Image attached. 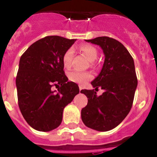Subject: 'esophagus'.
<instances>
[{
    "mask_svg": "<svg viewBox=\"0 0 157 157\" xmlns=\"http://www.w3.org/2000/svg\"><path fill=\"white\" fill-rule=\"evenodd\" d=\"M82 90H83L82 86H79V91H80V92H81V91Z\"/></svg>",
    "mask_w": 157,
    "mask_h": 157,
    "instance_id": "obj_1",
    "label": "esophagus"
}]
</instances>
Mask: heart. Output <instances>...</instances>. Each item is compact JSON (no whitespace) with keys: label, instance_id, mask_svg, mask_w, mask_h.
I'll list each match as a JSON object with an SVG mask.
<instances>
[{"label":"heart","instance_id":"b5f03b06","mask_svg":"<svg viewBox=\"0 0 157 157\" xmlns=\"http://www.w3.org/2000/svg\"><path fill=\"white\" fill-rule=\"evenodd\" d=\"M81 50L85 54L90 61H94L98 57V50L93 45H82L81 47ZM73 56H74V49L72 48H68L63 54V63L66 68H69L71 66ZM67 77L71 82L78 83L79 85H84L87 82L92 79L93 75L88 71H80L78 70H73L69 72Z\"/></svg>","mask_w":157,"mask_h":157}]
</instances>
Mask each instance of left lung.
Returning a JSON list of instances; mask_svg holds the SVG:
<instances>
[{"label":"left lung","mask_w":157,"mask_h":157,"mask_svg":"<svg viewBox=\"0 0 157 157\" xmlns=\"http://www.w3.org/2000/svg\"><path fill=\"white\" fill-rule=\"evenodd\" d=\"M98 45L105 54L100 74L91 82L95 90H82L88 98L81 111L82 120L89 128L108 131L117 127L130 112L138 86L134 59L125 46L109 37L86 40ZM104 90L101 95L95 91Z\"/></svg>","instance_id":"obj_1"}]
</instances>
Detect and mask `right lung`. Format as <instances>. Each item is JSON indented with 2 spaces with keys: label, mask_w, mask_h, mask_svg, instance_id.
I'll use <instances>...</instances> for the list:
<instances>
[{
  "label": "right lung",
  "mask_w": 157,
  "mask_h": 157,
  "mask_svg": "<svg viewBox=\"0 0 157 157\" xmlns=\"http://www.w3.org/2000/svg\"><path fill=\"white\" fill-rule=\"evenodd\" d=\"M76 39L47 36L33 43L19 59L16 76L18 104L32 128L50 131L60 125L63 109L79 93L76 83L68 82L63 56ZM58 88V91L53 87Z\"/></svg>",
  "instance_id": "1"
}]
</instances>
